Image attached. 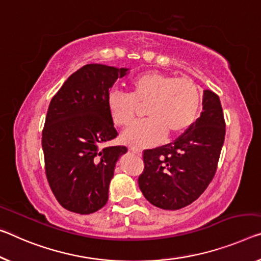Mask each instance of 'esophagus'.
Here are the masks:
<instances>
[{
    "label": "esophagus",
    "mask_w": 261,
    "mask_h": 261,
    "mask_svg": "<svg viewBox=\"0 0 261 261\" xmlns=\"http://www.w3.org/2000/svg\"><path fill=\"white\" fill-rule=\"evenodd\" d=\"M129 151H132V153H134V154H136V155H141V154H142L141 150L138 149V148H134V147H130V148H129Z\"/></svg>",
    "instance_id": "esophagus-1"
}]
</instances>
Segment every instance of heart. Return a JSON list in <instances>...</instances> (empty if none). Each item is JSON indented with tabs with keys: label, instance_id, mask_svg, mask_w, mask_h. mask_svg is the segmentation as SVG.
Listing matches in <instances>:
<instances>
[{
	"label": "heart",
	"instance_id": "obj_1",
	"mask_svg": "<svg viewBox=\"0 0 261 261\" xmlns=\"http://www.w3.org/2000/svg\"><path fill=\"white\" fill-rule=\"evenodd\" d=\"M200 102L199 87L191 78L155 71L132 79L130 93L112 91L107 95L111 118L119 127L130 126L139 113V106H147L148 120L122 134L123 142L139 148L155 146L166 134H183L197 119Z\"/></svg>",
	"mask_w": 261,
	"mask_h": 261
}]
</instances>
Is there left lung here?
<instances>
[{
  "label": "left lung",
  "mask_w": 261,
  "mask_h": 261,
  "mask_svg": "<svg viewBox=\"0 0 261 261\" xmlns=\"http://www.w3.org/2000/svg\"><path fill=\"white\" fill-rule=\"evenodd\" d=\"M225 139V120L215 92L204 91L203 112L174 142L143 151L140 190L148 202L178 210L197 199L211 183Z\"/></svg>",
  "instance_id": "left-lung-1"
}]
</instances>
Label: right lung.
<instances>
[{"mask_svg": "<svg viewBox=\"0 0 261 261\" xmlns=\"http://www.w3.org/2000/svg\"><path fill=\"white\" fill-rule=\"evenodd\" d=\"M128 69L87 64L72 73L51 99L42 133L45 175L58 203L89 215L105 205L115 163L125 146H102L118 132L107 95Z\"/></svg>", "mask_w": 261, "mask_h": 261, "instance_id": "obj_1", "label": "right lung"}]
</instances>
